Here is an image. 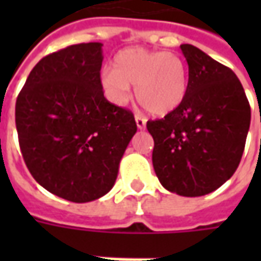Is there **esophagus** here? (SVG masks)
Returning <instances> with one entry per match:
<instances>
[{"mask_svg": "<svg viewBox=\"0 0 261 261\" xmlns=\"http://www.w3.org/2000/svg\"><path fill=\"white\" fill-rule=\"evenodd\" d=\"M136 123H137V127L142 130V128H145V125H147V120L141 117V116H136Z\"/></svg>", "mask_w": 261, "mask_h": 261, "instance_id": "esophagus-1", "label": "esophagus"}]
</instances>
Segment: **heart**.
Instances as JSON below:
<instances>
[{"label":"heart","mask_w":261,"mask_h":261,"mask_svg":"<svg viewBox=\"0 0 261 261\" xmlns=\"http://www.w3.org/2000/svg\"><path fill=\"white\" fill-rule=\"evenodd\" d=\"M99 82L109 100L117 106L130 100V85H136L140 105L153 116L162 117L185 102L189 67L179 54L128 47L114 56L113 69H102Z\"/></svg>","instance_id":"1"}]
</instances>
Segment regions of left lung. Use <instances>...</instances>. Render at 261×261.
Listing matches in <instances>:
<instances>
[{
    "mask_svg": "<svg viewBox=\"0 0 261 261\" xmlns=\"http://www.w3.org/2000/svg\"><path fill=\"white\" fill-rule=\"evenodd\" d=\"M189 65L185 102L149 120L152 165L170 193L200 197L229 180L239 166L250 125V106L235 72L192 44H181Z\"/></svg>",
    "mask_w": 261,
    "mask_h": 261,
    "instance_id": "1",
    "label": "left lung"
}]
</instances>
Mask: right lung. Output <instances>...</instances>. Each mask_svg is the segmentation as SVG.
<instances>
[{
  "label": "right lung",
  "instance_id": "add662e5",
  "mask_svg": "<svg viewBox=\"0 0 261 261\" xmlns=\"http://www.w3.org/2000/svg\"><path fill=\"white\" fill-rule=\"evenodd\" d=\"M102 46L81 43L43 57L15 106L28 169L47 192L72 202L93 201L112 190L137 133L130 110L103 96Z\"/></svg>",
  "mask_w": 261,
  "mask_h": 261
}]
</instances>
